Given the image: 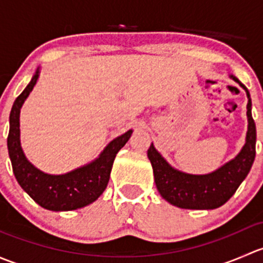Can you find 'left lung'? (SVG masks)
Masks as SVG:
<instances>
[{"instance_id": "obj_1", "label": "left lung", "mask_w": 263, "mask_h": 263, "mask_svg": "<svg viewBox=\"0 0 263 263\" xmlns=\"http://www.w3.org/2000/svg\"><path fill=\"white\" fill-rule=\"evenodd\" d=\"M230 78L246 90L248 97V132L246 145L235 159L213 173L193 176L172 168L155 150L153 144L148 147L147 156L154 169L156 188L163 198L172 205L191 210H213L220 208L234 195L251 171L256 156V124L252 118V102L245 85L234 76Z\"/></svg>"}]
</instances>
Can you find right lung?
I'll list each match as a JSON object with an SVG mask.
<instances>
[{
    "label": "right lung",
    "mask_w": 263,
    "mask_h": 263,
    "mask_svg": "<svg viewBox=\"0 0 263 263\" xmlns=\"http://www.w3.org/2000/svg\"><path fill=\"white\" fill-rule=\"evenodd\" d=\"M39 78L36 71L31 81L16 98L10 113V131L7 137V147L11 159L12 171L18 184L35 201L47 210L68 211L84 208L94 202L107 187L109 182L113 161L119 150L131 137L132 129L113 140L102 155L91 164L76 169L63 176H50L36 169L26 160L20 146V108L28 98Z\"/></svg>",
    "instance_id": "obj_1"
}]
</instances>
